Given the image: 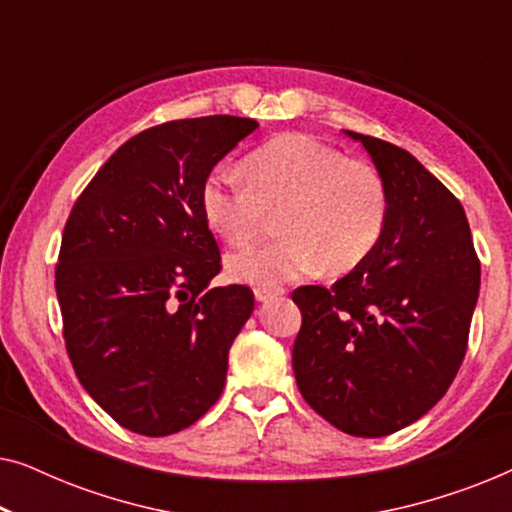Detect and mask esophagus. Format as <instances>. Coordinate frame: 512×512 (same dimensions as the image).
Masks as SVG:
<instances>
[{
  "instance_id": "obj_1",
  "label": "esophagus",
  "mask_w": 512,
  "mask_h": 512,
  "mask_svg": "<svg viewBox=\"0 0 512 512\" xmlns=\"http://www.w3.org/2000/svg\"><path fill=\"white\" fill-rule=\"evenodd\" d=\"M282 293H284L282 286H256L254 289V296L258 303H268V300L282 296Z\"/></svg>"
}]
</instances>
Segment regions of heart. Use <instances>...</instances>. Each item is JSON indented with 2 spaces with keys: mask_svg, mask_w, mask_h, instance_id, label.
Instances as JSON below:
<instances>
[{
  "mask_svg": "<svg viewBox=\"0 0 512 512\" xmlns=\"http://www.w3.org/2000/svg\"><path fill=\"white\" fill-rule=\"evenodd\" d=\"M209 228L228 244H247L277 212V242L226 258L237 282L275 286L312 272L354 270L380 242L389 191L366 160L345 158L307 135H279L244 158V170L221 163L200 193Z\"/></svg>",
  "mask_w": 512,
  "mask_h": 512,
  "instance_id": "obj_1",
  "label": "heart"
}]
</instances>
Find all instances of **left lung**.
I'll return each instance as SVG.
<instances>
[{
    "label": "left lung",
    "mask_w": 512,
    "mask_h": 512,
    "mask_svg": "<svg viewBox=\"0 0 512 512\" xmlns=\"http://www.w3.org/2000/svg\"><path fill=\"white\" fill-rule=\"evenodd\" d=\"M345 135L382 174L389 219L373 254L331 289L291 293L303 314L293 375L328 424L380 438L417 422L450 389L478 303L480 261L461 202L412 153Z\"/></svg>",
    "instance_id": "1"
}]
</instances>
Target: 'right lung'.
I'll return each mask as SVG.
<instances>
[{
  "label": "right lung",
  "mask_w": 512,
  "mask_h": 512,
  "mask_svg": "<svg viewBox=\"0 0 512 512\" xmlns=\"http://www.w3.org/2000/svg\"><path fill=\"white\" fill-rule=\"evenodd\" d=\"M254 118H181L128 139L81 193L55 291L83 389L125 429L170 436L219 401L249 286H209L221 254L202 212L214 165Z\"/></svg>",
  "instance_id": "1"
}]
</instances>
